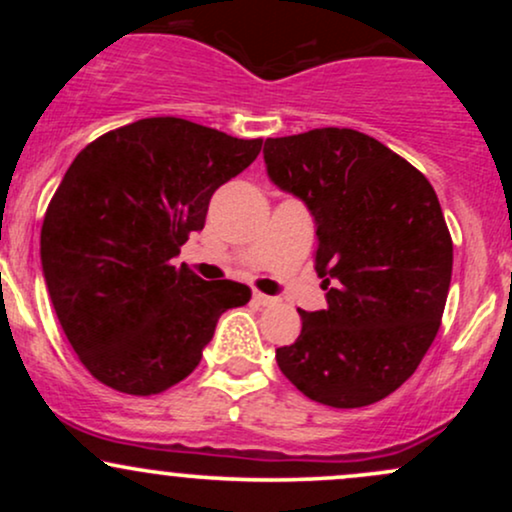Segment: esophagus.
Here are the masks:
<instances>
[{
    "label": "esophagus",
    "instance_id": "34e87169",
    "mask_svg": "<svg viewBox=\"0 0 512 512\" xmlns=\"http://www.w3.org/2000/svg\"><path fill=\"white\" fill-rule=\"evenodd\" d=\"M252 301H255L257 305H272L276 298H272V296H264V293H260V291H255L252 293Z\"/></svg>",
    "mask_w": 512,
    "mask_h": 512
}]
</instances>
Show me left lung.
Here are the masks:
<instances>
[{"label":"left lung","instance_id":"8db88e82","mask_svg":"<svg viewBox=\"0 0 512 512\" xmlns=\"http://www.w3.org/2000/svg\"><path fill=\"white\" fill-rule=\"evenodd\" d=\"M267 175L315 219V272L327 308L301 313L276 363L305 397L366 407L411 378L436 339L452 238L424 175L356 129L322 127L264 142Z\"/></svg>","mask_w":512,"mask_h":512}]
</instances>
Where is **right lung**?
I'll return each instance as SVG.
<instances>
[{
	"label": "right lung",
	"instance_id": "obj_1",
	"mask_svg": "<svg viewBox=\"0 0 512 512\" xmlns=\"http://www.w3.org/2000/svg\"><path fill=\"white\" fill-rule=\"evenodd\" d=\"M260 149L262 139L146 117L98 137L64 173L40 260L69 344L103 385L168 390L197 368L219 317L250 301L245 284L204 281L170 260L204 228L211 195Z\"/></svg>",
	"mask_w": 512,
	"mask_h": 512
}]
</instances>
